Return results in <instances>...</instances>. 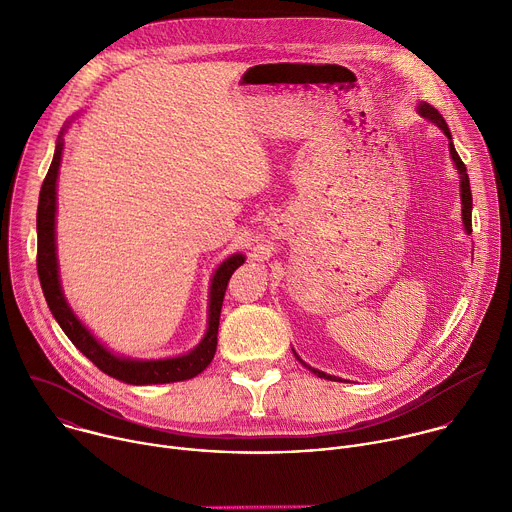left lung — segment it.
I'll return each instance as SVG.
<instances>
[{
  "label": "left lung",
  "mask_w": 512,
  "mask_h": 512,
  "mask_svg": "<svg viewBox=\"0 0 512 512\" xmlns=\"http://www.w3.org/2000/svg\"><path fill=\"white\" fill-rule=\"evenodd\" d=\"M417 113L423 117V119H427L429 123H433L435 127H440L442 131H444V135L448 137V148H450V156H452V162H454V166H456V170H458V174H460V200H462V223H464V231H466V235H472V192H470V178H468V172H466V166H464V162L460 160V156H458V152H456V148H454V141H452V133H450V127H448V123H446V119L440 115V111L437 109H433L429 103H425V101H421L419 105H417ZM294 354H296V358L304 364L306 369H310L314 375H318L320 379H328V381H344V379H340V377H334V375H326L324 371H318V369H312L310 364H306L300 356H298V352L294 350Z\"/></svg>",
  "instance_id": "8db88e82"
}]
</instances>
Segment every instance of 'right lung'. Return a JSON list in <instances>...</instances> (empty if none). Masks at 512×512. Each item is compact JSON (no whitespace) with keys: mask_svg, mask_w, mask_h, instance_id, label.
<instances>
[{"mask_svg":"<svg viewBox=\"0 0 512 512\" xmlns=\"http://www.w3.org/2000/svg\"><path fill=\"white\" fill-rule=\"evenodd\" d=\"M72 121V119H70ZM70 121L62 127L56 150L50 164V170L42 182L40 198H38V214H36V231H38V277L44 291L46 304L56 318L62 332L68 340L75 344L97 369L105 375L123 381L127 385H164V383H178L200 375L216 352V336H218V320H221V308L225 300L227 283L237 267L245 263L243 253H235L227 257L221 265L216 267L210 279L208 291V320L206 332L202 340L188 350L186 354L170 356V358H131L123 354H115L109 350L83 322L72 312L70 304L64 298V291L60 285V271H58V257H56V182L62 162L64 150V131L68 129Z\"/></svg>","mask_w":512,"mask_h":512,"instance_id":"obj_1","label":"right lung"}]
</instances>
